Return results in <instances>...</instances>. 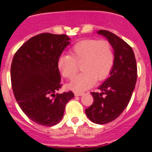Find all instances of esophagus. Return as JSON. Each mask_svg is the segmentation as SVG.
Returning <instances> with one entry per match:
<instances>
[{
	"label": "esophagus",
	"mask_w": 152,
	"mask_h": 152,
	"mask_svg": "<svg viewBox=\"0 0 152 152\" xmlns=\"http://www.w3.org/2000/svg\"><path fill=\"white\" fill-rule=\"evenodd\" d=\"M74 92L77 93V90H76H76H74Z\"/></svg>",
	"instance_id": "34e87169"
}]
</instances>
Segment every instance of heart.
Segmentation results:
<instances>
[{
    "label": "heart",
    "instance_id": "b5f03b06",
    "mask_svg": "<svg viewBox=\"0 0 152 152\" xmlns=\"http://www.w3.org/2000/svg\"><path fill=\"white\" fill-rule=\"evenodd\" d=\"M104 64H105V63H103V62H101V63L99 64V67H98L97 69H95V70H92V71H91V70H86L85 74L87 75V76H90V77L95 76V75H96L98 72H99V71L101 70V69L102 68V66H103Z\"/></svg>",
    "mask_w": 152,
    "mask_h": 152
}]
</instances>
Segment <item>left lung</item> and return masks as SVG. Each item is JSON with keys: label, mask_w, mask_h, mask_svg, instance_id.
I'll use <instances>...</instances> for the list:
<instances>
[{"label": "left lung", "mask_w": 152, "mask_h": 152, "mask_svg": "<svg viewBox=\"0 0 152 152\" xmlns=\"http://www.w3.org/2000/svg\"><path fill=\"white\" fill-rule=\"evenodd\" d=\"M65 34L42 33L32 37L14 55L11 82L14 96L23 113L34 122L53 126L63 118L65 105L74 97L62 87L58 61L69 45Z\"/></svg>", "instance_id": "1"}]
</instances>
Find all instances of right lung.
Returning <instances> with one entry per match:
<instances>
[{
  "label": "right lung",
  "instance_id": "obj_1",
  "mask_svg": "<svg viewBox=\"0 0 152 152\" xmlns=\"http://www.w3.org/2000/svg\"><path fill=\"white\" fill-rule=\"evenodd\" d=\"M108 39L114 51L110 76L91 92L94 102L85 110L92 122L103 125L111 122L127 107L137 83V69L134 53L125 41L107 31H99Z\"/></svg>",
  "mask_w": 152,
  "mask_h": 152
}]
</instances>
